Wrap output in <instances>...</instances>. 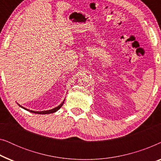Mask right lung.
Here are the masks:
<instances>
[{
    "label": "right lung",
    "instance_id": "right-lung-1",
    "mask_svg": "<svg viewBox=\"0 0 161 161\" xmlns=\"http://www.w3.org/2000/svg\"><path fill=\"white\" fill-rule=\"evenodd\" d=\"M64 100H64L63 102L61 103V104L58 105V106H57V107H56V108H53V109H51V110H47V111H31V110L27 109V108H24V107H23V106H21L20 105H19V104H18V105H19V106H20L21 108H23V109L26 110V111H28L31 112V113H34V114H48L55 113V112L58 111V109H60V108H61V106H62L63 104H64Z\"/></svg>",
    "mask_w": 161,
    "mask_h": 161
}]
</instances>
